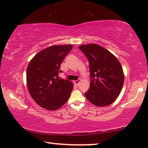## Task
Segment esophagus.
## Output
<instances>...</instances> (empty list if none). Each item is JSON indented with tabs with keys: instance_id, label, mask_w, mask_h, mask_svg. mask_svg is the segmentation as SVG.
Segmentation results:
<instances>
[{
	"instance_id": "obj_1",
	"label": "esophagus",
	"mask_w": 148,
	"mask_h": 148,
	"mask_svg": "<svg viewBox=\"0 0 148 148\" xmlns=\"http://www.w3.org/2000/svg\"><path fill=\"white\" fill-rule=\"evenodd\" d=\"M80 80L74 81V84L75 85H78V84H79V83H80Z\"/></svg>"
}]
</instances>
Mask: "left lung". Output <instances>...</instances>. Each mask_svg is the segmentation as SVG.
<instances>
[{"instance_id":"left-lung-1","label":"left lung","mask_w":148,"mask_h":148,"mask_svg":"<svg viewBox=\"0 0 148 148\" xmlns=\"http://www.w3.org/2000/svg\"><path fill=\"white\" fill-rule=\"evenodd\" d=\"M78 48L89 62L90 86L84 93L86 99L98 107L111 105L119 95L124 82L120 62L109 51L95 43Z\"/></svg>"}]
</instances>
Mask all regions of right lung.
Masks as SVG:
<instances>
[{"label": "right lung", "instance_id": "add662e5", "mask_svg": "<svg viewBox=\"0 0 148 148\" xmlns=\"http://www.w3.org/2000/svg\"><path fill=\"white\" fill-rule=\"evenodd\" d=\"M73 45H52L36 54L29 63L27 84L37 105L50 111L60 109L73 89L71 81L59 79L60 65Z\"/></svg>", "mask_w": 148, "mask_h": 148}]
</instances>
